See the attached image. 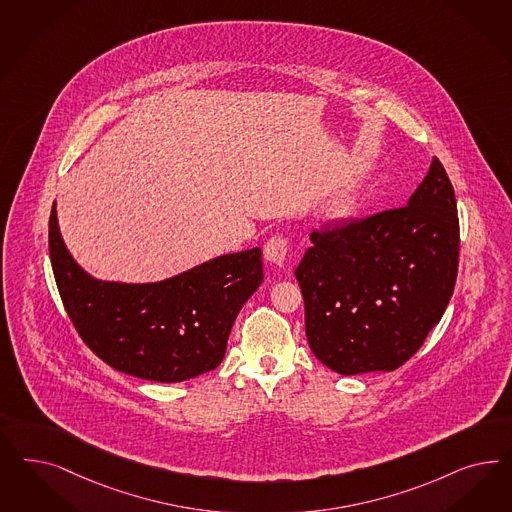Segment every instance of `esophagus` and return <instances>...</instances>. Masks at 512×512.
<instances>
[{
  "label": "esophagus",
  "instance_id": "1",
  "mask_svg": "<svg viewBox=\"0 0 512 512\" xmlns=\"http://www.w3.org/2000/svg\"><path fill=\"white\" fill-rule=\"evenodd\" d=\"M288 248H290V243H288V239H286V237H282V235H275V237H271V239L265 243V260L275 265L284 264L286 254H288Z\"/></svg>",
  "mask_w": 512,
  "mask_h": 512
}]
</instances>
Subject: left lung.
<instances>
[{"label": "left lung", "instance_id": "obj_1", "mask_svg": "<svg viewBox=\"0 0 512 512\" xmlns=\"http://www.w3.org/2000/svg\"><path fill=\"white\" fill-rule=\"evenodd\" d=\"M296 279L314 356L341 375L394 371L424 345L454 292L460 220L433 158L407 205L311 233Z\"/></svg>", "mask_w": 512, "mask_h": 512}]
</instances>
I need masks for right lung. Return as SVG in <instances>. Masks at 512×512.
<instances>
[{
    "label": "right lung",
    "mask_w": 512,
    "mask_h": 512,
    "mask_svg": "<svg viewBox=\"0 0 512 512\" xmlns=\"http://www.w3.org/2000/svg\"><path fill=\"white\" fill-rule=\"evenodd\" d=\"M49 252L58 292L86 347L116 371L154 382L194 379L218 367L237 314L264 281L258 247L165 281H98L64 245L56 203Z\"/></svg>",
    "instance_id": "1"
}]
</instances>
